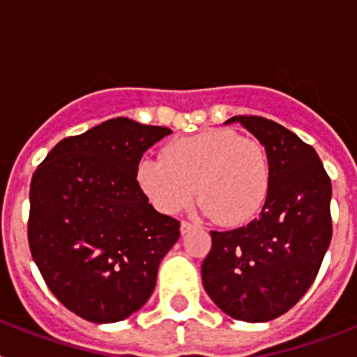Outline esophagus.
Returning <instances> with one entry per match:
<instances>
[{
    "mask_svg": "<svg viewBox=\"0 0 357 357\" xmlns=\"http://www.w3.org/2000/svg\"><path fill=\"white\" fill-rule=\"evenodd\" d=\"M193 229H197V225H195V223H189V222H182L181 223V234L182 236L188 234L189 230H193Z\"/></svg>",
    "mask_w": 357,
    "mask_h": 357,
    "instance_id": "1",
    "label": "esophagus"
}]
</instances>
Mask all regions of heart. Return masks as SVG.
I'll return each mask as SVG.
<instances>
[{
  "mask_svg": "<svg viewBox=\"0 0 357 357\" xmlns=\"http://www.w3.org/2000/svg\"><path fill=\"white\" fill-rule=\"evenodd\" d=\"M270 160L263 144L229 128H213L175 139L162 157H143L135 182L151 206L176 214L191 206L218 223L236 227L254 220L270 191Z\"/></svg>",
  "mask_w": 357,
  "mask_h": 357,
  "instance_id": "obj_1",
  "label": "heart"
}]
</instances>
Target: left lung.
Returning <instances> with one entry per match:
<instances>
[{
    "mask_svg": "<svg viewBox=\"0 0 357 357\" xmlns=\"http://www.w3.org/2000/svg\"><path fill=\"white\" fill-rule=\"evenodd\" d=\"M266 150L270 191L259 218L234 230H211L202 264L211 301L230 318L270 321L313 284L333 236L331 178L313 146L272 119L234 116Z\"/></svg>",
    "mask_w": 357,
    "mask_h": 357,
    "instance_id": "1",
    "label": "left lung"
}]
</instances>
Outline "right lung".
Segmentation results:
<instances>
[{
	"mask_svg": "<svg viewBox=\"0 0 357 357\" xmlns=\"http://www.w3.org/2000/svg\"><path fill=\"white\" fill-rule=\"evenodd\" d=\"M169 134L109 119L62 139L31 176V257L50 291L85 320L112 324L139 311L181 238V223L157 213L135 182L144 151Z\"/></svg>",
	"mask_w": 357,
	"mask_h": 357,
	"instance_id": "add662e5",
	"label": "right lung"
}]
</instances>
